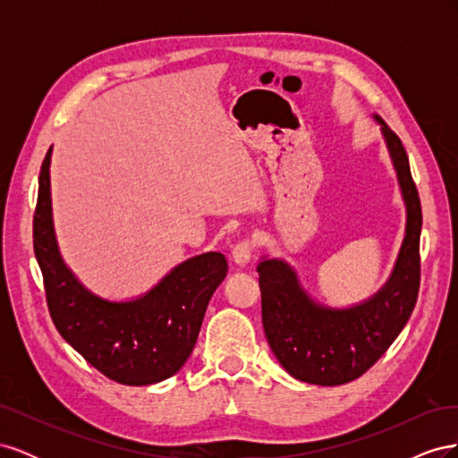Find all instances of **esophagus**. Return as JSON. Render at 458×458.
<instances>
[{
    "instance_id": "esophagus-1",
    "label": "esophagus",
    "mask_w": 458,
    "mask_h": 458,
    "mask_svg": "<svg viewBox=\"0 0 458 458\" xmlns=\"http://www.w3.org/2000/svg\"><path fill=\"white\" fill-rule=\"evenodd\" d=\"M252 252H254V242L252 241H248V239H242V241H239L237 244L233 246V261L237 263V266H246L248 261H250V258H252Z\"/></svg>"
}]
</instances>
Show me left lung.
Returning <instances> with one entry per match:
<instances>
[{
  "mask_svg": "<svg viewBox=\"0 0 458 458\" xmlns=\"http://www.w3.org/2000/svg\"><path fill=\"white\" fill-rule=\"evenodd\" d=\"M380 131L397 174L407 224L390 279L377 294L352 308H328L301 286L298 273L279 258L258 263L261 321L269 348L296 380L340 386L367 372L407 325L420 284L422 210L403 143L378 116Z\"/></svg>",
  "mask_w": 458,
  "mask_h": 458,
  "instance_id": "1",
  "label": "left lung"
}]
</instances>
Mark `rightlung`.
Here are the masks:
<instances>
[{"mask_svg":"<svg viewBox=\"0 0 458 458\" xmlns=\"http://www.w3.org/2000/svg\"><path fill=\"white\" fill-rule=\"evenodd\" d=\"M51 148L41 164L34 214V252L47 306L61 336L103 372L126 386L157 384L185 365L227 259L206 252L175 266L148 293L126 301L93 294L66 266L53 227Z\"/></svg>","mask_w":458,"mask_h":458,"instance_id":"add662e5","label":"right lung"}]
</instances>
